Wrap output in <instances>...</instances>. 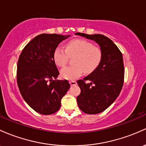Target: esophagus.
I'll use <instances>...</instances> for the list:
<instances>
[{
  "instance_id": "esophagus-1",
  "label": "esophagus",
  "mask_w": 146,
  "mask_h": 146,
  "mask_svg": "<svg viewBox=\"0 0 146 146\" xmlns=\"http://www.w3.org/2000/svg\"><path fill=\"white\" fill-rule=\"evenodd\" d=\"M69 83H70V85L73 86V85H76V84H77V82L76 80H70V81H69Z\"/></svg>"
}]
</instances>
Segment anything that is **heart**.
I'll use <instances>...</instances> for the list:
<instances>
[{"instance_id":"obj_1","label":"heart","mask_w":146,"mask_h":146,"mask_svg":"<svg viewBox=\"0 0 146 146\" xmlns=\"http://www.w3.org/2000/svg\"><path fill=\"white\" fill-rule=\"evenodd\" d=\"M76 55L73 59V65L61 70L62 78L66 80H74L86 73L94 72L102 59V51L100 48L94 46L90 41L84 39H73L66 45V49L57 46L53 53V59L60 67H64L69 60V57Z\"/></svg>"}]
</instances>
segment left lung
Here are the masks:
<instances>
[{
	"label": "left lung",
	"mask_w": 146,
	"mask_h": 146,
	"mask_svg": "<svg viewBox=\"0 0 146 146\" xmlns=\"http://www.w3.org/2000/svg\"><path fill=\"white\" fill-rule=\"evenodd\" d=\"M76 35L95 41L102 51L99 66L83 80L77 81L81 89L77 98L80 109L88 114L105 111L117 98L124 82L123 55L116 45L102 35Z\"/></svg>",
	"instance_id": "1"
}]
</instances>
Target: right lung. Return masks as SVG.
Returning <instances> with one entry per match:
<instances>
[{
    "label": "right lung",
    "instance_id": "1",
    "mask_svg": "<svg viewBox=\"0 0 146 146\" xmlns=\"http://www.w3.org/2000/svg\"><path fill=\"white\" fill-rule=\"evenodd\" d=\"M68 35L41 34L24 47L18 60L17 80L25 101L35 111L52 114L70 88L68 80H56L60 74L53 53Z\"/></svg>",
    "mask_w": 146,
    "mask_h": 146
}]
</instances>
